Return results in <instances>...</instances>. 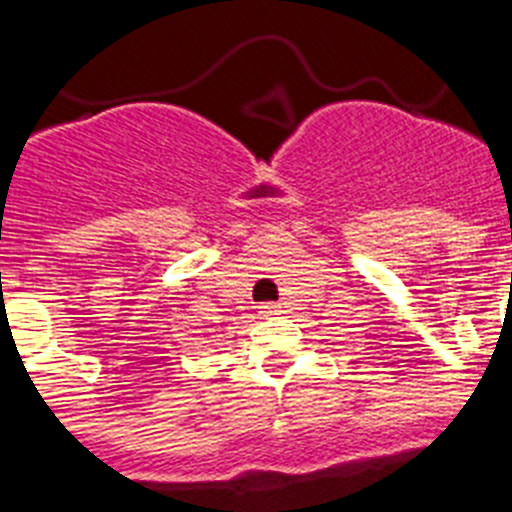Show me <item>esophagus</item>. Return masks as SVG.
Returning a JSON list of instances; mask_svg holds the SVG:
<instances>
[{"instance_id":"34e87169","label":"esophagus","mask_w":512,"mask_h":512,"mask_svg":"<svg viewBox=\"0 0 512 512\" xmlns=\"http://www.w3.org/2000/svg\"><path fill=\"white\" fill-rule=\"evenodd\" d=\"M261 315H277L279 312V305H274V302H266V305L259 307Z\"/></svg>"}]
</instances>
